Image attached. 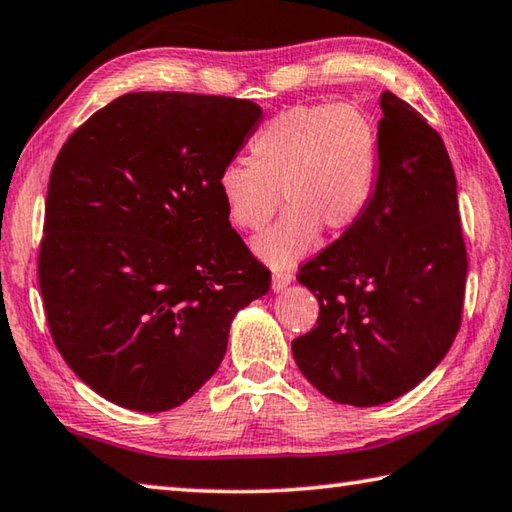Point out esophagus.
I'll list each match as a JSON object with an SVG mask.
<instances>
[{"instance_id":"obj_1","label":"esophagus","mask_w":512,"mask_h":512,"mask_svg":"<svg viewBox=\"0 0 512 512\" xmlns=\"http://www.w3.org/2000/svg\"><path fill=\"white\" fill-rule=\"evenodd\" d=\"M292 283V272H274L272 292H283Z\"/></svg>"}]
</instances>
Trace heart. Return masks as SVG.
<instances>
[{
	"label": "heart",
	"mask_w": 512,
	"mask_h": 512,
	"mask_svg": "<svg viewBox=\"0 0 512 512\" xmlns=\"http://www.w3.org/2000/svg\"><path fill=\"white\" fill-rule=\"evenodd\" d=\"M249 161H229L218 175L227 218L240 229H263L283 202L281 220L251 240L274 270H290L312 249L321 229L339 236L369 211L380 173V134L351 103L294 105L251 139Z\"/></svg>",
	"instance_id": "heart-1"
}]
</instances>
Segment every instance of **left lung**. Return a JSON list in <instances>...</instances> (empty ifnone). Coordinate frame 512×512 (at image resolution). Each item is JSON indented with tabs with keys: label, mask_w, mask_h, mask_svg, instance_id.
<instances>
[{
	"label": "left lung",
	"mask_w": 512,
	"mask_h": 512,
	"mask_svg": "<svg viewBox=\"0 0 512 512\" xmlns=\"http://www.w3.org/2000/svg\"><path fill=\"white\" fill-rule=\"evenodd\" d=\"M380 173L369 211L299 270L317 326L292 342L306 380L339 405L405 396L461 326L465 254L443 139L396 94L380 96Z\"/></svg>",
	"instance_id": "left-lung-1"
}]
</instances>
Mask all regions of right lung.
<instances>
[{
    "label": "right lung",
    "instance_id": "right-lung-1",
    "mask_svg": "<svg viewBox=\"0 0 512 512\" xmlns=\"http://www.w3.org/2000/svg\"><path fill=\"white\" fill-rule=\"evenodd\" d=\"M261 121L240 98L134 92L58 152L40 292L69 369L114 405H182L218 371L238 310L270 290L218 193Z\"/></svg>",
    "mask_w": 512,
    "mask_h": 512
}]
</instances>
